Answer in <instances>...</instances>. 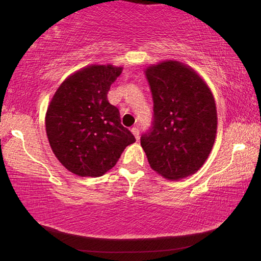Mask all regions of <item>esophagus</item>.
<instances>
[{
  "label": "esophagus",
  "mask_w": 261,
  "mask_h": 261,
  "mask_svg": "<svg viewBox=\"0 0 261 261\" xmlns=\"http://www.w3.org/2000/svg\"><path fill=\"white\" fill-rule=\"evenodd\" d=\"M131 132H132V135L135 136L136 139H139V129H138V127H132Z\"/></svg>",
  "instance_id": "esophagus-1"
}]
</instances>
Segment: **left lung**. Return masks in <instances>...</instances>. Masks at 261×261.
<instances>
[{
	"instance_id": "left-lung-1",
	"label": "left lung",
	"mask_w": 261,
	"mask_h": 261,
	"mask_svg": "<svg viewBox=\"0 0 261 261\" xmlns=\"http://www.w3.org/2000/svg\"><path fill=\"white\" fill-rule=\"evenodd\" d=\"M153 121L140 144L149 166L168 179L192 175L204 165L218 126L215 101L199 74L177 61L146 69Z\"/></svg>"
}]
</instances>
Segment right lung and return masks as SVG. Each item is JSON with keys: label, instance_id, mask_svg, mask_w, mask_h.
<instances>
[{"label": "right lung", "instance_id": "1", "mask_svg": "<svg viewBox=\"0 0 261 261\" xmlns=\"http://www.w3.org/2000/svg\"><path fill=\"white\" fill-rule=\"evenodd\" d=\"M121 67L90 65L61 84L48 106L46 132L55 156L82 177H99L136 138L107 99Z\"/></svg>", "mask_w": 261, "mask_h": 261}]
</instances>
